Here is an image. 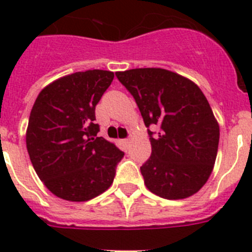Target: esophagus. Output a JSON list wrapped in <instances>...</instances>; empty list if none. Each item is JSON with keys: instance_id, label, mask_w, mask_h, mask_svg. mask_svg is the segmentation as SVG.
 I'll return each mask as SVG.
<instances>
[{"instance_id": "obj_1", "label": "esophagus", "mask_w": 252, "mask_h": 252, "mask_svg": "<svg viewBox=\"0 0 252 252\" xmlns=\"http://www.w3.org/2000/svg\"><path fill=\"white\" fill-rule=\"evenodd\" d=\"M128 141H130V140H128V139H124V140H122V144H124L125 146H127L128 145Z\"/></svg>"}]
</instances>
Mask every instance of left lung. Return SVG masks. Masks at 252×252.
Returning <instances> with one entry per match:
<instances>
[{
    "instance_id": "1",
    "label": "left lung",
    "mask_w": 252,
    "mask_h": 252,
    "mask_svg": "<svg viewBox=\"0 0 252 252\" xmlns=\"http://www.w3.org/2000/svg\"><path fill=\"white\" fill-rule=\"evenodd\" d=\"M116 77L136 102L150 136L151 155L140 168L146 188L165 199L197 193L212 173L220 141L206 95L166 69H130Z\"/></svg>"
}]
</instances>
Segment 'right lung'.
<instances>
[{
	"instance_id": "add662e5",
	"label": "right lung",
	"mask_w": 252,
	"mask_h": 252,
	"mask_svg": "<svg viewBox=\"0 0 252 252\" xmlns=\"http://www.w3.org/2000/svg\"><path fill=\"white\" fill-rule=\"evenodd\" d=\"M113 81L101 69L59 78L37 95L26 146L37 177L57 197L90 201L110 188L124 151L97 137L95 106Z\"/></svg>"
}]
</instances>
